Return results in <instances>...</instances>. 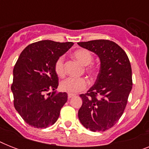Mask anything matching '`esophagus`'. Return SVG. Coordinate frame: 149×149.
Segmentation results:
<instances>
[{
    "mask_svg": "<svg viewBox=\"0 0 149 149\" xmlns=\"http://www.w3.org/2000/svg\"><path fill=\"white\" fill-rule=\"evenodd\" d=\"M74 96H75V94H73V93H68V98H69V99L73 97Z\"/></svg>",
    "mask_w": 149,
    "mask_h": 149,
    "instance_id": "obj_1",
    "label": "esophagus"
}]
</instances>
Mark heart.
<instances>
[{
    "label": "heart",
    "mask_w": 149,
    "mask_h": 149,
    "mask_svg": "<svg viewBox=\"0 0 149 149\" xmlns=\"http://www.w3.org/2000/svg\"><path fill=\"white\" fill-rule=\"evenodd\" d=\"M73 56L84 65H90L93 61V55L91 52L85 49H80L74 52ZM55 71L58 77H63L65 74L64 69V58L60 56L56 59L55 63ZM89 72L93 70L88 69ZM88 83L84 78H73L69 77L60 83V90L69 93H75L82 91L86 88Z\"/></svg>",
    "instance_id": "heart-1"
}]
</instances>
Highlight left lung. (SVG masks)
<instances>
[{"instance_id":"obj_1","label":"left lung","mask_w":149,"mask_h":149,"mask_svg":"<svg viewBox=\"0 0 149 149\" xmlns=\"http://www.w3.org/2000/svg\"><path fill=\"white\" fill-rule=\"evenodd\" d=\"M98 56L100 71L87 93L80 94L78 111L81 124L92 132H104L118 122L124 113L132 88V67L127 54L110 40L77 43Z\"/></svg>"}]
</instances>
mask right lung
I'll list each match as a JSON object with an SVG mask.
<instances>
[{"label":"right lung","mask_w":149,"mask_h":149,"mask_svg":"<svg viewBox=\"0 0 149 149\" xmlns=\"http://www.w3.org/2000/svg\"><path fill=\"white\" fill-rule=\"evenodd\" d=\"M73 44L39 41L28 45L20 54L13 70L11 91L16 111L31 127L46 128L58 120L67 93L56 91L58 79L55 63ZM50 89L53 92L45 96Z\"/></svg>","instance_id":"obj_1"}]
</instances>
